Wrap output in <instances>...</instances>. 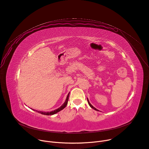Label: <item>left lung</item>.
Segmentation results:
<instances>
[{
  "label": "left lung",
  "mask_w": 149,
  "mask_h": 149,
  "mask_svg": "<svg viewBox=\"0 0 149 149\" xmlns=\"http://www.w3.org/2000/svg\"><path fill=\"white\" fill-rule=\"evenodd\" d=\"M87 101H88V104L90 105V107H91V108H93V109H94V110H96V111H99V110H97V109H96V108H95V107H93V106H92V105L91 104V103H90V102H89V100H88V99H87Z\"/></svg>",
  "instance_id": "1"
}]
</instances>
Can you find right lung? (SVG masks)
I'll use <instances>...</instances> for the list:
<instances>
[{
    "label": "right lung",
    "mask_w": 149,
    "mask_h": 149,
    "mask_svg": "<svg viewBox=\"0 0 149 149\" xmlns=\"http://www.w3.org/2000/svg\"><path fill=\"white\" fill-rule=\"evenodd\" d=\"M69 96H70V93H68V96H67V97H66V99L65 102H64V103H63L60 107H59L58 109H56V110H54L53 111H51V112H42V111H36V110H34V109H33V110L36 111V112H38V113H41V114L45 115H54V114H55V113L59 112V111H62V109H63L66 106V105H67V104H68V99H69Z\"/></svg>",
    "instance_id": "obj_1"
}]
</instances>
